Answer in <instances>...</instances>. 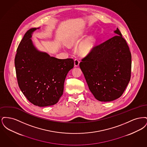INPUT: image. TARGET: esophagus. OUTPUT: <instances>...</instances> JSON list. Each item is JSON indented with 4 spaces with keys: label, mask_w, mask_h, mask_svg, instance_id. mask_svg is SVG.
Instances as JSON below:
<instances>
[{
    "label": "esophagus",
    "mask_w": 147,
    "mask_h": 147,
    "mask_svg": "<svg viewBox=\"0 0 147 147\" xmlns=\"http://www.w3.org/2000/svg\"><path fill=\"white\" fill-rule=\"evenodd\" d=\"M79 61L78 59H75L74 60V67H78L79 65Z\"/></svg>",
    "instance_id": "obj_1"
}]
</instances>
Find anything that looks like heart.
<instances>
[{"instance_id": "1", "label": "heart", "mask_w": 147, "mask_h": 147, "mask_svg": "<svg viewBox=\"0 0 147 147\" xmlns=\"http://www.w3.org/2000/svg\"><path fill=\"white\" fill-rule=\"evenodd\" d=\"M83 32H79L74 36L68 42L71 46L78 45L84 37ZM96 44L95 38L93 36H89L80 43L78 47V53L79 55L86 56L89 55L94 49Z\"/></svg>"}]
</instances>
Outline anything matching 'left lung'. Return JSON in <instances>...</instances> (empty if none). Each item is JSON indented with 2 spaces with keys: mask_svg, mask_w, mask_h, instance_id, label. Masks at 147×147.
Returning <instances> with one entry per match:
<instances>
[{
  "mask_svg": "<svg viewBox=\"0 0 147 147\" xmlns=\"http://www.w3.org/2000/svg\"><path fill=\"white\" fill-rule=\"evenodd\" d=\"M117 35L95 46L79 64L89 90L100 101L121 96L131 79V53L119 29Z\"/></svg>",
  "mask_w": 147,
  "mask_h": 147,
  "instance_id": "1",
  "label": "left lung"
}]
</instances>
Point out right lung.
Listing matches in <instances>:
<instances>
[{"mask_svg":"<svg viewBox=\"0 0 147 147\" xmlns=\"http://www.w3.org/2000/svg\"><path fill=\"white\" fill-rule=\"evenodd\" d=\"M37 28L25 33L17 49L15 66L23 94L32 104L45 107L56 104L63 95L65 79L74 67V60L58 59L36 49L31 37Z\"/></svg>","mask_w":147,"mask_h":147,"instance_id":"right-lung-1","label":"right lung"}]
</instances>
